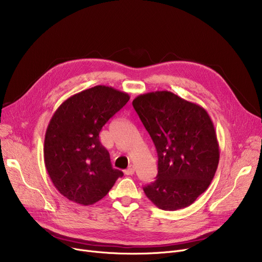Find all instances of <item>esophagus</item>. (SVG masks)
Returning <instances> with one entry per match:
<instances>
[{"label":"esophagus","mask_w":262,"mask_h":262,"mask_svg":"<svg viewBox=\"0 0 262 262\" xmlns=\"http://www.w3.org/2000/svg\"><path fill=\"white\" fill-rule=\"evenodd\" d=\"M135 172V169L133 166H129L125 171H124V173H125V175H133Z\"/></svg>","instance_id":"1"}]
</instances>
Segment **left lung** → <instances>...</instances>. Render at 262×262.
Masks as SVG:
<instances>
[{
	"label": "left lung",
	"instance_id": "1",
	"mask_svg": "<svg viewBox=\"0 0 262 262\" xmlns=\"http://www.w3.org/2000/svg\"><path fill=\"white\" fill-rule=\"evenodd\" d=\"M133 106L158 156L156 181L143 188L162 210L188 207L207 190L217 169L220 149L206 110L170 91L140 94Z\"/></svg>",
	"mask_w": 262,
	"mask_h": 262
}]
</instances>
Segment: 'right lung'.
<instances>
[{
  "label": "right lung",
  "instance_id": "add662e5",
  "mask_svg": "<svg viewBox=\"0 0 262 262\" xmlns=\"http://www.w3.org/2000/svg\"><path fill=\"white\" fill-rule=\"evenodd\" d=\"M129 100L108 86H95L67 99L54 113L45 138V164L60 193L79 205L102 200L123 172L114 169L99 134Z\"/></svg>",
  "mask_w": 262,
  "mask_h": 262
}]
</instances>
